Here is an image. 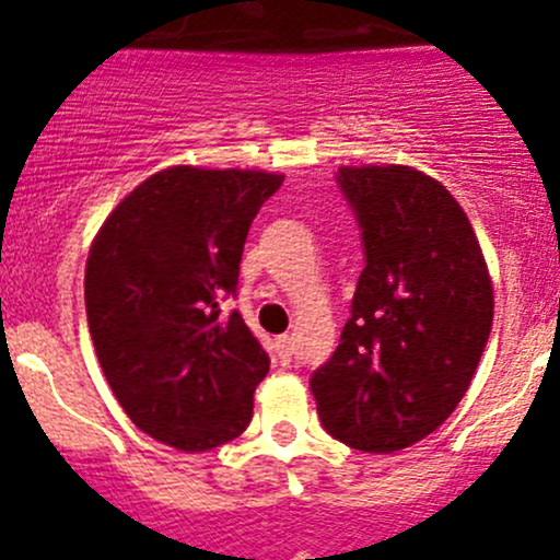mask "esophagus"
Masks as SVG:
<instances>
[{
    "label": "esophagus",
    "mask_w": 560,
    "mask_h": 560,
    "mask_svg": "<svg viewBox=\"0 0 560 560\" xmlns=\"http://www.w3.org/2000/svg\"><path fill=\"white\" fill-rule=\"evenodd\" d=\"M276 357H279L281 364L292 362V338L290 335H279V338H276Z\"/></svg>",
    "instance_id": "obj_1"
}]
</instances>
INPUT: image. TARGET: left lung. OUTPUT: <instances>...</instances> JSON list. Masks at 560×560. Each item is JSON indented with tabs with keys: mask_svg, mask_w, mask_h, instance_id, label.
I'll return each instance as SVG.
<instances>
[{
	"mask_svg": "<svg viewBox=\"0 0 560 560\" xmlns=\"http://www.w3.org/2000/svg\"><path fill=\"white\" fill-rule=\"evenodd\" d=\"M364 268L335 354L314 370L322 427L364 453L432 434L462 402L488 343L493 290L456 198L410 166H343Z\"/></svg>",
	"mask_w": 560,
	"mask_h": 560,
	"instance_id": "8db88e82",
	"label": "left lung"
}]
</instances>
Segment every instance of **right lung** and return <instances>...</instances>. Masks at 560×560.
Masks as SVG:
<instances>
[{
    "label": "right lung",
    "mask_w": 560,
    "mask_h": 560,
    "mask_svg": "<svg viewBox=\"0 0 560 560\" xmlns=\"http://www.w3.org/2000/svg\"><path fill=\"white\" fill-rule=\"evenodd\" d=\"M284 176L172 166L128 192L91 246L85 311L107 384L141 432L211 451L252 421L270 359L238 311L252 220Z\"/></svg>",
    "instance_id": "right-lung-1"
}]
</instances>
